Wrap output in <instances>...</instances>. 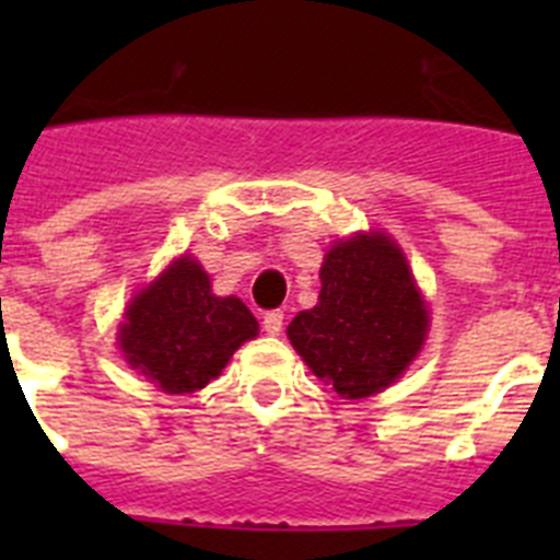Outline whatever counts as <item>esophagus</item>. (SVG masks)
Returning a JSON list of instances; mask_svg holds the SVG:
<instances>
[{
  "instance_id": "1",
  "label": "esophagus",
  "mask_w": 560,
  "mask_h": 560,
  "mask_svg": "<svg viewBox=\"0 0 560 560\" xmlns=\"http://www.w3.org/2000/svg\"><path fill=\"white\" fill-rule=\"evenodd\" d=\"M264 330L269 336H280V330H283V311H269L264 316Z\"/></svg>"
}]
</instances>
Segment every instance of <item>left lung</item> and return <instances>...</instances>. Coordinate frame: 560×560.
<instances>
[{"label":"left lung","instance_id":"8db88e82","mask_svg":"<svg viewBox=\"0 0 560 560\" xmlns=\"http://www.w3.org/2000/svg\"><path fill=\"white\" fill-rule=\"evenodd\" d=\"M319 300L300 311L289 339L311 373L348 400L393 387L427 345L432 311L409 260L384 230L328 246Z\"/></svg>","mask_w":560,"mask_h":560}]
</instances>
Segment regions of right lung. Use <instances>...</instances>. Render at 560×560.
I'll list each match as a JSON object with an SVG mask.
<instances>
[{"instance_id":"1","label":"right lung","mask_w":560,"mask_h":560,"mask_svg":"<svg viewBox=\"0 0 560 560\" xmlns=\"http://www.w3.org/2000/svg\"><path fill=\"white\" fill-rule=\"evenodd\" d=\"M255 336L252 311L237 296L212 294L205 266L185 252L128 300L117 348L153 387L185 395L219 378L232 353Z\"/></svg>"}]
</instances>
